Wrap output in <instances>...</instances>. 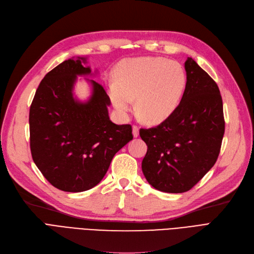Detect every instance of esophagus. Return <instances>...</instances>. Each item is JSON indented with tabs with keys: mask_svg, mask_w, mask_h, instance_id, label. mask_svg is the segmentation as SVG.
I'll use <instances>...</instances> for the list:
<instances>
[{
	"mask_svg": "<svg viewBox=\"0 0 254 254\" xmlns=\"http://www.w3.org/2000/svg\"><path fill=\"white\" fill-rule=\"evenodd\" d=\"M132 133H133V136H134V137H137V136L139 135V128H138L136 125H134V126L132 127Z\"/></svg>",
	"mask_w": 254,
	"mask_h": 254,
	"instance_id": "esophagus-1",
	"label": "esophagus"
}]
</instances>
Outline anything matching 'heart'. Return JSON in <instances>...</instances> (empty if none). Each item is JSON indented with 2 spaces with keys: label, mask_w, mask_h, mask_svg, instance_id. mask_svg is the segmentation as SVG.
Here are the masks:
<instances>
[{
  "label": "heart",
  "mask_w": 254,
  "mask_h": 254,
  "mask_svg": "<svg viewBox=\"0 0 254 254\" xmlns=\"http://www.w3.org/2000/svg\"><path fill=\"white\" fill-rule=\"evenodd\" d=\"M187 84L186 70L179 63L162 57L125 59L116 68L109 98L121 115L135 109L148 124L167 120L178 107Z\"/></svg>",
  "instance_id": "b5f03b06"
}]
</instances>
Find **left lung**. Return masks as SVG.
<instances>
[{"mask_svg": "<svg viewBox=\"0 0 254 254\" xmlns=\"http://www.w3.org/2000/svg\"><path fill=\"white\" fill-rule=\"evenodd\" d=\"M187 84L175 111L156 127L141 128L148 146L141 170L165 192L190 190L218 159L225 121L219 87L194 59L185 63Z\"/></svg>", "mask_w": 254, "mask_h": 254, "instance_id": "obj_1", "label": "left lung"}]
</instances>
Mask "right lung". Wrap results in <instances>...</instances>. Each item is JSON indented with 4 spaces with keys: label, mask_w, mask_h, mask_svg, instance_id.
Listing matches in <instances>:
<instances>
[{
    "label": "right lung",
    "mask_w": 254,
    "mask_h": 254,
    "mask_svg": "<svg viewBox=\"0 0 254 254\" xmlns=\"http://www.w3.org/2000/svg\"><path fill=\"white\" fill-rule=\"evenodd\" d=\"M86 58L67 59L39 83L29 114L34 164L58 190L78 192L103 179L117 152L133 138L131 125L110 121V99L94 80L86 102L74 97L77 76L92 74Z\"/></svg>",
    "instance_id": "right-lung-1"
}]
</instances>
